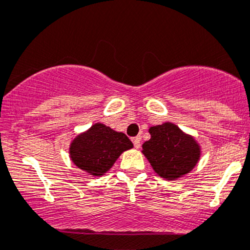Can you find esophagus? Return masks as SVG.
Segmentation results:
<instances>
[{
    "label": "esophagus",
    "instance_id": "obj_1",
    "mask_svg": "<svg viewBox=\"0 0 250 250\" xmlns=\"http://www.w3.org/2000/svg\"><path fill=\"white\" fill-rule=\"evenodd\" d=\"M133 143L135 148H140V146H141V137L140 136L133 137Z\"/></svg>",
    "mask_w": 250,
    "mask_h": 250
}]
</instances>
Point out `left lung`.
I'll list each match as a JSON object with an SVG mask.
<instances>
[{
    "label": "left lung",
    "mask_w": 250,
    "mask_h": 250,
    "mask_svg": "<svg viewBox=\"0 0 250 250\" xmlns=\"http://www.w3.org/2000/svg\"><path fill=\"white\" fill-rule=\"evenodd\" d=\"M150 140L142 145V154L162 179L175 181L190 173L200 161V143L173 122L148 129Z\"/></svg>",
    "instance_id": "left-lung-1"
}]
</instances>
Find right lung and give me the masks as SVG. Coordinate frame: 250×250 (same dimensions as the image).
<instances>
[{"label": "right lung", "instance_id": "1", "mask_svg": "<svg viewBox=\"0 0 250 250\" xmlns=\"http://www.w3.org/2000/svg\"><path fill=\"white\" fill-rule=\"evenodd\" d=\"M133 147L125 134L99 122L71 140L69 156L81 170L91 176H102L110 170L123 151Z\"/></svg>", "mask_w": 250, "mask_h": 250}]
</instances>
